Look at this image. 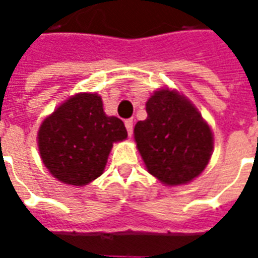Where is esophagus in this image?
<instances>
[{
	"label": "esophagus",
	"mask_w": 258,
	"mask_h": 258,
	"mask_svg": "<svg viewBox=\"0 0 258 258\" xmlns=\"http://www.w3.org/2000/svg\"><path fill=\"white\" fill-rule=\"evenodd\" d=\"M125 128H127V133H128L130 137H133V131H134V121H133V120H127V121H125Z\"/></svg>",
	"instance_id": "esophagus-1"
}]
</instances>
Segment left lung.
I'll list each match as a JSON object with an SVG mask.
<instances>
[{"label": "left lung", "instance_id": "1", "mask_svg": "<svg viewBox=\"0 0 258 258\" xmlns=\"http://www.w3.org/2000/svg\"><path fill=\"white\" fill-rule=\"evenodd\" d=\"M148 117L135 124L137 148L148 171L166 185L196 178L207 166L213 134L198 109L175 91L162 88L146 102Z\"/></svg>", "mask_w": 258, "mask_h": 258}]
</instances>
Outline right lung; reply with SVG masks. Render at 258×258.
I'll use <instances>...</instances> for the list:
<instances>
[{
  "instance_id": "1",
  "label": "right lung",
  "mask_w": 258,
  "mask_h": 258,
  "mask_svg": "<svg viewBox=\"0 0 258 258\" xmlns=\"http://www.w3.org/2000/svg\"><path fill=\"white\" fill-rule=\"evenodd\" d=\"M125 138L123 121L106 116L101 96L87 92L72 96L42 121L38 149L55 178L81 186L103 173L113 142Z\"/></svg>"
}]
</instances>
